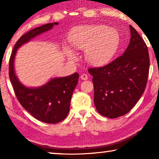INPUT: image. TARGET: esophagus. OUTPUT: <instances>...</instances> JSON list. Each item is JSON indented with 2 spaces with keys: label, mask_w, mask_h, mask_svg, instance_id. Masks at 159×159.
<instances>
[{
  "label": "esophagus",
  "mask_w": 159,
  "mask_h": 159,
  "mask_svg": "<svg viewBox=\"0 0 159 159\" xmlns=\"http://www.w3.org/2000/svg\"><path fill=\"white\" fill-rule=\"evenodd\" d=\"M80 78H81L82 80H87L88 79V76L86 74H82V75L80 76Z\"/></svg>",
  "instance_id": "34e87169"
}]
</instances>
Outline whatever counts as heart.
Instances as JSON below:
<instances>
[{
	"label": "heart",
	"mask_w": 159,
	"mask_h": 159,
	"mask_svg": "<svg viewBox=\"0 0 159 159\" xmlns=\"http://www.w3.org/2000/svg\"><path fill=\"white\" fill-rule=\"evenodd\" d=\"M68 39L73 48L84 50L87 61L95 66L109 63L120 44L119 32L104 25L77 26L70 32ZM66 51L69 57H73L71 49L66 48Z\"/></svg>",
	"instance_id": "1"
}]
</instances>
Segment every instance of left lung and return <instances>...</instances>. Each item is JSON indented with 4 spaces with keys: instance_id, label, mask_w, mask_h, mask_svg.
Here are the masks:
<instances>
[{
    "instance_id": "left-lung-1",
    "label": "left lung",
    "mask_w": 159,
    "mask_h": 159,
    "mask_svg": "<svg viewBox=\"0 0 159 159\" xmlns=\"http://www.w3.org/2000/svg\"><path fill=\"white\" fill-rule=\"evenodd\" d=\"M129 44L123 55L102 67L88 69L93 76L98 112L114 119L129 111L144 93L150 59L145 41L129 25Z\"/></svg>"
}]
</instances>
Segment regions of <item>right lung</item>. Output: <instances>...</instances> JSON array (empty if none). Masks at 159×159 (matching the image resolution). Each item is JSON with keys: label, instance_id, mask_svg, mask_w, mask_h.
I'll use <instances>...</instances> for the list:
<instances>
[{"label": "right lung", "instance_id": "obj_1", "mask_svg": "<svg viewBox=\"0 0 159 159\" xmlns=\"http://www.w3.org/2000/svg\"><path fill=\"white\" fill-rule=\"evenodd\" d=\"M58 25L57 22L46 24L25 33L15 44L9 60L8 75L19 103L32 116L48 124L60 122L68 115L71 95L78 83L79 74L53 78L40 88H27L23 85L16 77L14 62L19 47L38 34L51 30L53 25Z\"/></svg>", "mask_w": 159, "mask_h": 159}]
</instances>
